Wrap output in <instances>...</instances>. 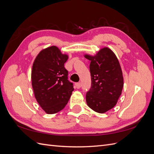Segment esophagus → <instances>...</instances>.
<instances>
[{
	"instance_id": "obj_1",
	"label": "esophagus",
	"mask_w": 154,
	"mask_h": 154,
	"mask_svg": "<svg viewBox=\"0 0 154 154\" xmlns=\"http://www.w3.org/2000/svg\"><path fill=\"white\" fill-rule=\"evenodd\" d=\"M75 87L76 88H80L82 87V83L80 82H78V83H75Z\"/></svg>"
}]
</instances>
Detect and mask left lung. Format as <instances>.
<instances>
[{"instance_id": "1", "label": "left lung", "mask_w": 154, "mask_h": 154, "mask_svg": "<svg viewBox=\"0 0 154 154\" xmlns=\"http://www.w3.org/2000/svg\"><path fill=\"white\" fill-rule=\"evenodd\" d=\"M91 60V87L86 93L87 105L98 113H104L116 105L123 87L122 69L115 54L108 48L101 49Z\"/></svg>"}]
</instances>
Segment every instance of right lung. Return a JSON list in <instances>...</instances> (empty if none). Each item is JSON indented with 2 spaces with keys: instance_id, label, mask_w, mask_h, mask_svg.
<instances>
[{
  "instance_id": "right-lung-1",
  "label": "right lung",
  "mask_w": 154,
  "mask_h": 154,
  "mask_svg": "<svg viewBox=\"0 0 154 154\" xmlns=\"http://www.w3.org/2000/svg\"><path fill=\"white\" fill-rule=\"evenodd\" d=\"M67 59V55L62 54L56 46H51L41 51L32 65L31 80L35 97L48 114L62 110L74 91L64 67Z\"/></svg>"
}]
</instances>
